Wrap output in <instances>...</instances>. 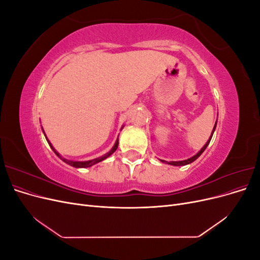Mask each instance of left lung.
I'll return each instance as SVG.
<instances>
[{"mask_svg":"<svg viewBox=\"0 0 260 260\" xmlns=\"http://www.w3.org/2000/svg\"><path fill=\"white\" fill-rule=\"evenodd\" d=\"M216 125H217V122L215 123V127H214V129H212V132H211V136H210L209 140H208L207 142H206V144L202 147V149H201V151H200L198 154L194 155L193 157H191V158L185 159V160H180V161H166V160H162V159H160V161H161V162H167V164H169V165H172V166H184V165H187V164H191V162H193L194 160H196V159L199 158V157L202 155V153H203L204 151H205L206 147L208 146V144H209V142H210V140H211V138H212V135H214V131H215V129H216Z\"/></svg>","mask_w":260,"mask_h":260,"instance_id":"obj_1","label":"left lung"}]
</instances>
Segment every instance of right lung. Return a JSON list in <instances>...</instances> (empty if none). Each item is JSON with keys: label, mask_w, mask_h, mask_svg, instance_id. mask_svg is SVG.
Returning <instances> with one entry per match:
<instances>
[{"label": "right lung", "mask_w": 260, "mask_h": 260, "mask_svg": "<svg viewBox=\"0 0 260 260\" xmlns=\"http://www.w3.org/2000/svg\"><path fill=\"white\" fill-rule=\"evenodd\" d=\"M43 132H44V131H43ZM44 136H45V133H44ZM45 138H46V136H45ZM46 140H48V138H46ZM48 142H49V144H50L51 148H52L53 151H54V153L56 154V155L59 157V158H60L62 161H65L66 164L70 165V166H73V167H75V168H86V167H91V166H93V165H95V164H98V162H100V161H102V160L106 159L107 157L111 156V155H112V154H113V153L116 151L117 147H118V139H117V141H116L115 145L113 146V148H112L111 151H109L107 154H105V155H103V156L99 157V158L92 159V160H86V161H74V160H68V159L64 158V157H61V156L59 155V153H58V152H56V149H55V148L52 146V144H51V142H50L49 140H48Z\"/></svg>", "instance_id": "1"}]
</instances>
